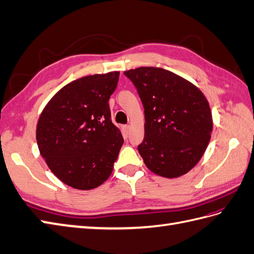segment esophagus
Wrapping results in <instances>:
<instances>
[{"label": "esophagus", "mask_w": 254, "mask_h": 254, "mask_svg": "<svg viewBox=\"0 0 254 254\" xmlns=\"http://www.w3.org/2000/svg\"><path fill=\"white\" fill-rule=\"evenodd\" d=\"M129 129H130V126H129V125H124V126H123V131H124V134H125V135H128V133H129Z\"/></svg>", "instance_id": "34e87169"}]
</instances>
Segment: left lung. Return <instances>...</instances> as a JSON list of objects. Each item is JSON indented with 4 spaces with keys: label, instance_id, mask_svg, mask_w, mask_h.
Wrapping results in <instances>:
<instances>
[{
    "label": "left lung",
    "instance_id": "1",
    "mask_svg": "<svg viewBox=\"0 0 254 254\" xmlns=\"http://www.w3.org/2000/svg\"><path fill=\"white\" fill-rule=\"evenodd\" d=\"M124 74L137 88L144 108V139L138 151L145 166L164 178L188 174L211 138L212 114L205 95L162 67L141 66Z\"/></svg>",
    "mask_w": 254,
    "mask_h": 254
}]
</instances>
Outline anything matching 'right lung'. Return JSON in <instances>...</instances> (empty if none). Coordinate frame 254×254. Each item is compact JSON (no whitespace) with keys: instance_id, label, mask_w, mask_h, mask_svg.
<instances>
[{"instance_id":"right-lung-1","label":"right lung","mask_w":254,"mask_h":254,"mask_svg":"<svg viewBox=\"0 0 254 254\" xmlns=\"http://www.w3.org/2000/svg\"><path fill=\"white\" fill-rule=\"evenodd\" d=\"M120 72L95 74L65 85L39 117L36 141L48 168L61 182L88 190L106 182L124 143L111 121L109 99Z\"/></svg>"}]
</instances>
